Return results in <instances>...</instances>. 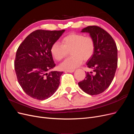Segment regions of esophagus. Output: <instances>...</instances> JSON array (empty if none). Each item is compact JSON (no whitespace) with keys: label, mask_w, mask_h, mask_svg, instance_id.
Returning <instances> with one entry per match:
<instances>
[{"label":"esophagus","mask_w":134,"mask_h":134,"mask_svg":"<svg viewBox=\"0 0 134 134\" xmlns=\"http://www.w3.org/2000/svg\"><path fill=\"white\" fill-rule=\"evenodd\" d=\"M75 70H65V72H73Z\"/></svg>","instance_id":"esophagus-1"}]
</instances>
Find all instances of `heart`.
<instances>
[{
  "instance_id": "obj_1",
  "label": "heart",
  "mask_w": 134,
  "mask_h": 134,
  "mask_svg": "<svg viewBox=\"0 0 134 134\" xmlns=\"http://www.w3.org/2000/svg\"><path fill=\"white\" fill-rule=\"evenodd\" d=\"M95 50L94 40L90 36L80 34H69L62 40V44L56 42L52 44L50 51L53 58L60 61L68 55H71L60 64L63 70H72L80 66L83 60L87 61L93 56Z\"/></svg>"
}]
</instances>
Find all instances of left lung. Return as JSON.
<instances>
[{
    "mask_svg": "<svg viewBox=\"0 0 134 134\" xmlns=\"http://www.w3.org/2000/svg\"><path fill=\"white\" fill-rule=\"evenodd\" d=\"M81 32L90 34L94 40V52L86 64L95 74L86 72V78L78 85L88 94H99L109 87L115 76L118 60L116 44L108 32L98 26H88Z\"/></svg>",
    "mask_w": 134,
    "mask_h": 134,
    "instance_id": "obj_1",
    "label": "left lung"
}]
</instances>
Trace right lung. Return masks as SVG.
<instances>
[{
    "label": "right lung",
    "instance_id": "obj_1",
    "mask_svg": "<svg viewBox=\"0 0 134 134\" xmlns=\"http://www.w3.org/2000/svg\"><path fill=\"white\" fill-rule=\"evenodd\" d=\"M65 31H35L18 48L14 61L15 73L23 90L32 98L46 99L58 90L63 72L47 73V71L55 66L51 47Z\"/></svg>",
    "mask_w": 134,
    "mask_h": 134
}]
</instances>
